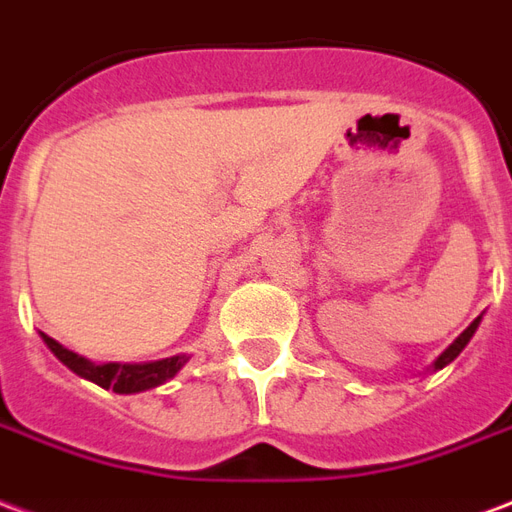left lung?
<instances>
[{"label":"left lung","instance_id":"left-lung-1","mask_svg":"<svg viewBox=\"0 0 512 512\" xmlns=\"http://www.w3.org/2000/svg\"><path fill=\"white\" fill-rule=\"evenodd\" d=\"M480 319H483V316H477L475 322L469 324V327H466L464 333L458 335V338H455L453 343H450V346H447L445 352L439 354V357H436L434 360V365H431V368H434V371H442V368H445V365H450L455 360V357H458V354L464 352V346L469 341H472V335H475V330L477 327H480Z\"/></svg>","mask_w":512,"mask_h":512}]
</instances>
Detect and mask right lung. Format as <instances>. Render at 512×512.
Wrapping results in <instances>:
<instances>
[{"instance_id":"add662e5","label":"right lung","mask_w":512,"mask_h":512,"mask_svg":"<svg viewBox=\"0 0 512 512\" xmlns=\"http://www.w3.org/2000/svg\"><path fill=\"white\" fill-rule=\"evenodd\" d=\"M43 341L54 352L59 363H65L73 374L84 376L89 382H95L98 387H106V390H114V393L130 395V393H144V390H152V387H160L163 382H169L177 376V371L182 365L188 363V354H174V357H166V360H155V363H89L87 357L70 352L62 343L48 338L46 333Z\"/></svg>"}]
</instances>
